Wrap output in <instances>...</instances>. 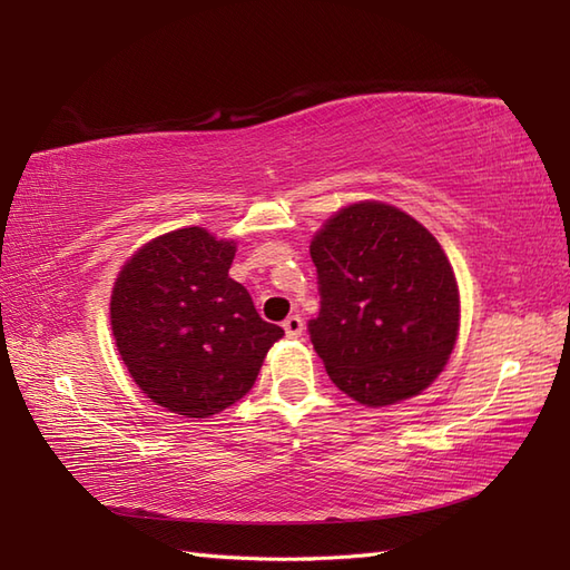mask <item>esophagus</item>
I'll return each instance as SVG.
<instances>
[{
    "label": "esophagus",
    "instance_id": "obj_1",
    "mask_svg": "<svg viewBox=\"0 0 570 570\" xmlns=\"http://www.w3.org/2000/svg\"><path fill=\"white\" fill-rule=\"evenodd\" d=\"M284 331L288 337H298L301 333H304V321H301V316H288L284 321Z\"/></svg>",
    "mask_w": 570,
    "mask_h": 570
}]
</instances>
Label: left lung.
<instances>
[{"instance_id":"obj_1","label":"left lung","mask_w":570,"mask_h":570,"mask_svg":"<svg viewBox=\"0 0 570 570\" xmlns=\"http://www.w3.org/2000/svg\"><path fill=\"white\" fill-rule=\"evenodd\" d=\"M321 311L311 343L337 390L390 406L443 372L460 325L453 266L426 227L394 205L337 210L311 242Z\"/></svg>"}]
</instances>
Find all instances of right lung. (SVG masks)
Listing matches in <instances>:
<instances>
[{
    "label": "right lung",
    "mask_w": 570,
    "mask_h": 570,
    "mask_svg": "<svg viewBox=\"0 0 570 570\" xmlns=\"http://www.w3.org/2000/svg\"><path fill=\"white\" fill-rule=\"evenodd\" d=\"M235 242L203 227L147 242L119 272L110 321L131 380L178 416L208 419L245 396L284 335L229 278Z\"/></svg>",
    "instance_id": "obj_1"
}]
</instances>
